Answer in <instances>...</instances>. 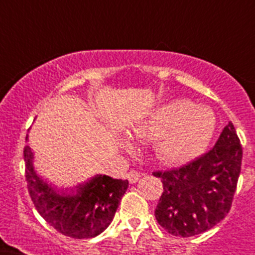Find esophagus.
Listing matches in <instances>:
<instances>
[{"instance_id": "esophagus-1", "label": "esophagus", "mask_w": 255, "mask_h": 255, "mask_svg": "<svg viewBox=\"0 0 255 255\" xmlns=\"http://www.w3.org/2000/svg\"><path fill=\"white\" fill-rule=\"evenodd\" d=\"M126 177H128L130 184H135V182H138L139 179L141 177V173H139L138 171H130V172H128Z\"/></svg>"}]
</instances>
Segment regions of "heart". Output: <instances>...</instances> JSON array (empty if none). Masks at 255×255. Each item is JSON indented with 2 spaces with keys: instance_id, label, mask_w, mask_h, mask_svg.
I'll return each mask as SVG.
<instances>
[{
  "instance_id": "obj_1",
  "label": "heart",
  "mask_w": 255,
  "mask_h": 255,
  "mask_svg": "<svg viewBox=\"0 0 255 255\" xmlns=\"http://www.w3.org/2000/svg\"><path fill=\"white\" fill-rule=\"evenodd\" d=\"M216 125V115L211 108L177 98L136 121L131 132L139 140H154L153 152L159 162L177 166L194 161L206 152Z\"/></svg>"
}]
</instances>
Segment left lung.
Returning a JSON list of instances; mask_svg holds the SVG:
<instances>
[{"label":"left lung","mask_w":255,"mask_h":255,"mask_svg":"<svg viewBox=\"0 0 255 255\" xmlns=\"http://www.w3.org/2000/svg\"><path fill=\"white\" fill-rule=\"evenodd\" d=\"M242 158L240 140L229 123L208 153L176 170L153 172L163 184L155 220L179 238L199 235L216 226L231 208Z\"/></svg>","instance_id":"1"}]
</instances>
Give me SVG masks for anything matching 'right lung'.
<instances>
[{
  "label": "right lung",
  "mask_w": 255,
  "mask_h": 255,
  "mask_svg": "<svg viewBox=\"0 0 255 255\" xmlns=\"http://www.w3.org/2000/svg\"><path fill=\"white\" fill-rule=\"evenodd\" d=\"M24 161L29 194L38 213L69 238L91 239L103 233L129 186L128 180L94 175L74 188L57 189L37 173L34 153L29 145L24 149Z\"/></svg>",
  "instance_id": "obj_1"
}]
</instances>
